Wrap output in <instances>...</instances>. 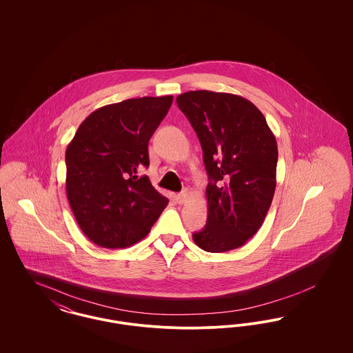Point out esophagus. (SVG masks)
Segmentation results:
<instances>
[{
	"label": "esophagus",
	"instance_id": "obj_1",
	"mask_svg": "<svg viewBox=\"0 0 353 353\" xmlns=\"http://www.w3.org/2000/svg\"><path fill=\"white\" fill-rule=\"evenodd\" d=\"M189 194H190V192H189V189L188 188H185L184 190L181 192V193H179L177 196H176V200L179 203H184L186 200H188V197H189Z\"/></svg>",
	"mask_w": 353,
	"mask_h": 353
}]
</instances>
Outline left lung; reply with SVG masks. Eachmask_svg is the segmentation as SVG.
I'll return each mask as SVG.
<instances>
[{"mask_svg": "<svg viewBox=\"0 0 353 353\" xmlns=\"http://www.w3.org/2000/svg\"><path fill=\"white\" fill-rule=\"evenodd\" d=\"M176 101L199 136L209 176L208 221L193 241L205 252L238 249L261 229L274 197L275 136L263 114L239 95L200 90Z\"/></svg>", "mask_w": 353, "mask_h": 353, "instance_id": "8db88e82", "label": "left lung"}]
</instances>
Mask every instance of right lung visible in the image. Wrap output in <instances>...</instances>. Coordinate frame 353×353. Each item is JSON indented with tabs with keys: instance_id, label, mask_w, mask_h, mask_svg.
Masks as SVG:
<instances>
[{
	"instance_id": "1",
	"label": "right lung",
	"mask_w": 353,
	"mask_h": 353,
	"mask_svg": "<svg viewBox=\"0 0 353 353\" xmlns=\"http://www.w3.org/2000/svg\"><path fill=\"white\" fill-rule=\"evenodd\" d=\"M172 95L114 103L91 112L66 150V192L85 236L105 249H124L141 241L168 199L148 176V141L165 118Z\"/></svg>"
}]
</instances>
